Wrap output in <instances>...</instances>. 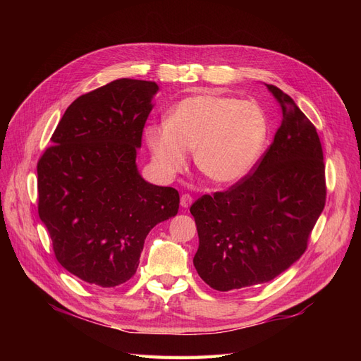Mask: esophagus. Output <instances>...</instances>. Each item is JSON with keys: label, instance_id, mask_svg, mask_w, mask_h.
Segmentation results:
<instances>
[{"label": "esophagus", "instance_id": "obj_1", "mask_svg": "<svg viewBox=\"0 0 361 361\" xmlns=\"http://www.w3.org/2000/svg\"><path fill=\"white\" fill-rule=\"evenodd\" d=\"M191 203H192V195H190V194H182V197H180V206L182 207H188V206H191Z\"/></svg>", "mask_w": 361, "mask_h": 361}]
</instances>
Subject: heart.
Here are the masks:
<instances>
[{"label":"heart","instance_id":"1","mask_svg":"<svg viewBox=\"0 0 361 361\" xmlns=\"http://www.w3.org/2000/svg\"><path fill=\"white\" fill-rule=\"evenodd\" d=\"M268 135L262 106L238 97L202 93L171 108L167 123H152L146 141L157 166L167 174L180 171L194 150L207 179L232 183L253 169Z\"/></svg>","mask_w":361,"mask_h":361}]
</instances>
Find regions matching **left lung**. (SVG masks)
<instances>
[{
	"mask_svg": "<svg viewBox=\"0 0 361 361\" xmlns=\"http://www.w3.org/2000/svg\"><path fill=\"white\" fill-rule=\"evenodd\" d=\"M267 87L283 120L257 169L190 207L199 233L194 267L215 290L262 285L285 272L307 248L325 206V164L316 128L290 96Z\"/></svg>",
	"mask_w": 361,
	"mask_h": 361,
	"instance_id": "obj_1",
	"label": "left lung"
}]
</instances>
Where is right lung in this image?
<instances>
[{
    "instance_id": "1",
    "label": "right lung",
    "mask_w": 361,
    "mask_h": 361,
    "mask_svg": "<svg viewBox=\"0 0 361 361\" xmlns=\"http://www.w3.org/2000/svg\"><path fill=\"white\" fill-rule=\"evenodd\" d=\"M158 92L122 78L75 99L37 162L39 216L59 264L114 288L135 274L145 239L178 214L179 192L146 182L135 158Z\"/></svg>"
}]
</instances>
